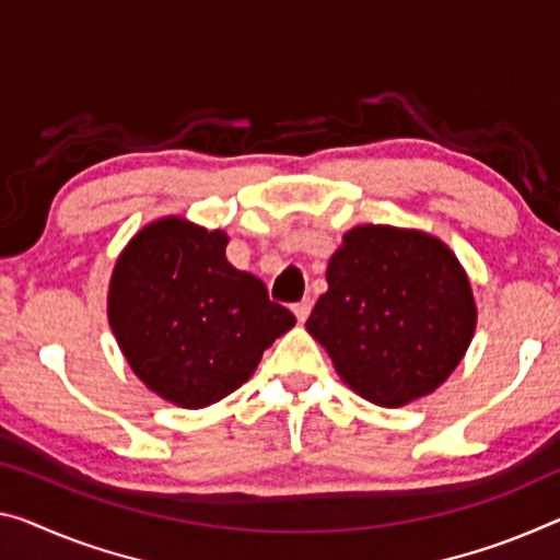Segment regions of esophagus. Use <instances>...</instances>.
Masks as SVG:
<instances>
[{
    "instance_id": "esophagus-1",
    "label": "esophagus",
    "mask_w": 560,
    "mask_h": 560,
    "mask_svg": "<svg viewBox=\"0 0 560 560\" xmlns=\"http://www.w3.org/2000/svg\"><path fill=\"white\" fill-rule=\"evenodd\" d=\"M310 307H313V300H300V303L292 305V313L298 315L300 323H305L307 315H310Z\"/></svg>"
}]
</instances>
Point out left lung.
I'll list each match as a JSON object with an SVG mask.
<instances>
[{
	"instance_id": "1",
	"label": "left lung",
	"mask_w": 560,
	"mask_h": 560,
	"mask_svg": "<svg viewBox=\"0 0 560 560\" xmlns=\"http://www.w3.org/2000/svg\"><path fill=\"white\" fill-rule=\"evenodd\" d=\"M305 328L365 400L398 408L433 393L470 346V282L441 240L360 225L330 257Z\"/></svg>"
}]
</instances>
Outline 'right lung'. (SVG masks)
Masks as SVG:
<instances>
[{
	"label": "right lung",
	"mask_w": 560,
	"mask_h": 560,
	"mask_svg": "<svg viewBox=\"0 0 560 560\" xmlns=\"http://www.w3.org/2000/svg\"><path fill=\"white\" fill-rule=\"evenodd\" d=\"M225 247V232L165 218L137 232L112 272V332L135 375L175 406L225 398L295 325Z\"/></svg>",
	"instance_id": "right-lung-1"
}]
</instances>
